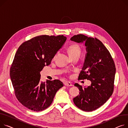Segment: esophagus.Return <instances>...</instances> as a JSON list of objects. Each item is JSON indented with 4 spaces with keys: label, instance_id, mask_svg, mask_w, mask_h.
<instances>
[{
    "label": "esophagus",
    "instance_id": "obj_1",
    "mask_svg": "<svg viewBox=\"0 0 128 128\" xmlns=\"http://www.w3.org/2000/svg\"><path fill=\"white\" fill-rule=\"evenodd\" d=\"M64 85L65 86H72V83H71V82H67V81H66V82H64Z\"/></svg>",
    "mask_w": 128,
    "mask_h": 128
}]
</instances>
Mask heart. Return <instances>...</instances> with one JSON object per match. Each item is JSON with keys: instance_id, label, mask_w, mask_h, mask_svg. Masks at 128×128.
<instances>
[{"instance_id": "b5f03b06", "label": "heart", "mask_w": 128, "mask_h": 128, "mask_svg": "<svg viewBox=\"0 0 128 128\" xmlns=\"http://www.w3.org/2000/svg\"><path fill=\"white\" fill-rule=\"evenodd\" d=\"M67 52H68L70 56L73 58L74 57L79 56L81 54V49L80 46L76 43H74L71 44L67 47ZM56 56V54L54 56V58H55Z\"/></svg>"}]
</instances>
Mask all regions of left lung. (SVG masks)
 <instances>
[{"label":"left lung","mask_w":128,"mask_h":128,"mask_svg":"<svg viewBox=\"0 0 128 128\" xmlns=\"http://www.w3.org/2000/svg\"><path fill=\"white\" fill-rule=\"evenodd\" d=\"M70 40L77 42H86L88 53L78 80L87 79L92 82L86 88L75 83L74 86L79 88L80 92L73 101L80 109L91 112L102 106L112 95L116 72L115 63L109 51L97 38L79 34L74 36Z\"/></svg>","instance_id":"8db88e82"}]
</instances>
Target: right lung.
I'll use <instances>...</instances> for the list:
<instances>
[{
    "instance_id": "1",
    "label": "right lung",
    "mask_w": 128,
    "mask_h": 128,
    "mask_svg": "<svg viewBox=\"0 0 128 128\" xmlns=\"http://www.w3.org/2000/svg\"><path fill=\"white\" fill-rule=\"evenodd\" d=\"M66 40L63 35H42L24 42L18 48L10 74L15 96L24 106L36 112L44 110L63 86L59 80L41 82L40 72L50 64Z\"/></svg>"
}]
</instances>
